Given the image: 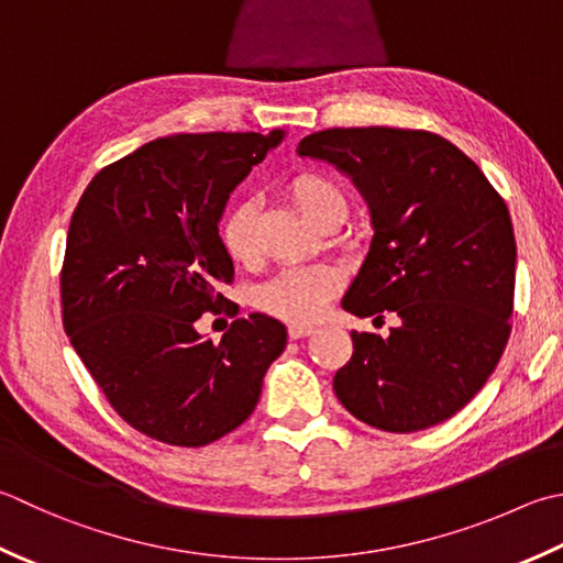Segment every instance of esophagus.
Returning <instances> with one entry per match:
<instances>
[{"label":"esophagus","mask_w":563,"mask_h":563,"mask_svg":"<svg viewBox=\"0 0 563 563\" xmlns=\"http://www.w3.org/2000/svg\"><path fill=\"white\" fill-rule=\"evenodd\" d=\"M314 332L312 324H290L288 327V336L290 339H302V336H310Z\"/></svg>","instance_id":"34e87169"}]
</instances>
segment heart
Returning a JSON list of instances; mask_svg holds the SVG:
<instances>
[{
    "label": "heart",
    "mask_w": 563,
    "mask_h": 563,
    "mask_svg": "<svg viewBox=\"0 0 563 563\" xmlns=\"http://www.w3.org/2000/svg\"><path fill=\"white\" fill-rule=\"evenodd\" d=\"M285 190H288L292 205L317 227L327 219H344L349 209L344 190L327 175L300 173ZM219 241L234 263H251L256 258V209L251 202L229 209L219 227ZM336 273L324 266L288 268L261 285L256 302L263 312L285 319V322L302 324L322 314L329 297L336 292Z\"/></svg>",
    "instance_id": "obj_1"
}]
</instances>
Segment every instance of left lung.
Returning a JSON list of instances; mask_svg holds the SVG:
<instances>
[{
  "label": "left lung",
  "instance_id": "obj_1",
  "mask_svg": "<svg viewBox=\"0 0 563 563\" xmlns=\"http://www.w3.org/2000/svg\"><path fill=\"white\" fill-rule=\"evenodd\" d=\"M297 153L349 173L371 207L376 236L344 310L400 319L385 339L351 332L354 356L336 371V398L393 434L449 420L486 385L512 332L508 205L464 151L432 131L327 129Z\"/></svg>",
  "mask_w": 563,
  "mask_h": 563
}]
</instances>
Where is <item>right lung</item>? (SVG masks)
<instances>
[{
	"label": "right lung",
	"mask_w": 563,
	"mask_h": 563,
	"mask_svg": "<svg viewBox=\"0 0 563 563\" xmlns=\"http://www.w3.org/2000/svg\"><path fill=\"white\" fill-rule=\"evenodd\" d=\"M280 139H156L104 165L75 207L60 268L65 334L121 420L156 442L207 446L246 422L288 341L258 312L238 317L219 345L194 327L205 311L239 314L219 292L234 266L217 224Z\"/></svg>",
	"instance_id": "obj_1"
}]
</instances>
